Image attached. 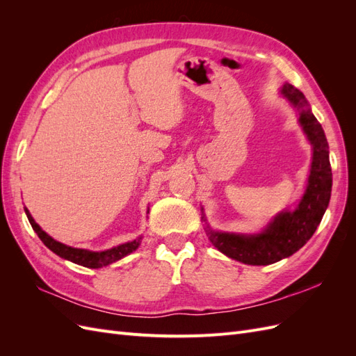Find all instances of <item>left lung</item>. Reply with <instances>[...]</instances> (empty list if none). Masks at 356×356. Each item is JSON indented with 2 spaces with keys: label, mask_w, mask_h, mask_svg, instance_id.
<instances>
[{
  "label": "left lung",
  "mask_w": 356,
  "mask_h": 356,
  "mask_svg": "<svg viewBox=\"0 0 356 356\" xmlns=\"http://www.w3.org/2000/svg\"><path fill=\"white\" fill-rule=\"evenodd\" d=\"M282 98L298 111V123L312 145V165L303 196L297 207L284 209L258 233L218 232L209 227L202 208V220L207 221V234L220 252L236 261L251 266H267L297 252L314 236L328 208L332 187L328 143L321 123L310 110L305 95L293 84H282Z\"/></svg>",
  "instance_id": "obj_1"
}]
</instances>
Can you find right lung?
Instances as JSON below:
<instances>
[{
	"label": "right lung",
	"instance_id": "add662e5",
	"mask_svg": "<svg viewBox=\"0 0 356 356\" xmlns=\"http://www.w3.org/2000/svg\"><path fill=\"white\" fill-rule=\"evenodd\" d=\"M25 213L32 225V229H34V232L38 234L41 242L44 243L50 251H53L60 258H65V260L72 261V263L83 266V267L101 268V267H105L108 264H113L118 260H122L123 257L136 251L138 246L141 245V241H143V236H139V238H136L131 242L113 246V248H110V250H105V251L81 250V248H72V246H68L65 243H60V242L55 241L51 236H49L44 230L40 227L34 218H32V215L28 211V208H25ZM147 213H148V211H147Z\"/></svg>",
	"mask_w": 356,
	"mask_h": 356
}]
</instances>
